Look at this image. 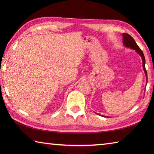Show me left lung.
Listing matches in <instances>:
<instances>
[{
	"mask_svg": "<svg viewBox=\"0 0 154 154\" xmlns=\"http://www.w3.org/2000/svg\"><path fill=\"white\" fill-rule=\"evenodd\" d=\"M123 35V44L125 47L126 48H130V49H132V50H134L137 53H138L140 56L142 57V65H143V69L144 71V73L146 75V83L148 82V75H147V71L146 69V67H145V64H146V61H145V57H144V55L143 54V51H142L141 49H140L138 45H137V44L136 43L135 40H134V38L131 36V35H130L129 34H128L126 33H124L122 34ZM96 113V112H95ZM97 114V113H96ZM100 115L99 114H97ZM100 116H102L104 117H106L105 116H103V115H100Z\"/></svg>",
	"mask_w": 154,
	"mask_h": 154,
	"instance_id": "left-lung-1",
	"label": "left lung"
}]
</instances>
